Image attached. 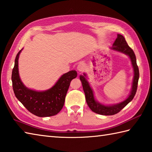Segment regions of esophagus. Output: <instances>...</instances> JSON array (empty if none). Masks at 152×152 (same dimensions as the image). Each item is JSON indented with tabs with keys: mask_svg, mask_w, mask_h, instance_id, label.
I'll list each match as a JSON object with an SVG mask.
<instances>
[{
	"mask_svg": "<svg viewBox=\"0 0 152 152\" xmlns=\"http://www.w3.org/2000/svg\"><path fill=\"white\" fill-rule=\"evenodd\" d=\"M86 68V66H85V64L84 63H80L78 64V66H77V70H78V71H79L80 72H83L85 70Z\"/></svg>",
	"mask_w": 152,
	"mask_h": 152,
	"instance_id": "34e87169",
	"label": "esophagus"
}]
</instances>
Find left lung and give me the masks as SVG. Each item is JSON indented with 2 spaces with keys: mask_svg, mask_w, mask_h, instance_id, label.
Segmentation results:
<instances>
[{
  "mask_svg": "<svg viewBox=\"0 0 152 152\" xmlns=\"http://www.w3.org/2000/svg\"><path fill=\"white\" fill-rule=\"evenodd\" d=\"M111 50L115 52L121 53L129 56L133 68L134 76L132 79L131 90L123 102L115 104H103L97 101L95 96L93 89L90 85L88 80V76L86 73L80 76L81 80L83 90H84L86 100L89 107L92 111L97 114L102 115H113L118 113L121 109L128 105L133 99L137 90L138 82L139 79V70L136 64V58L134 53L132 49L128 45L125 39L121 34H117V37L113 44Z\"/></svg>",
  "mask_w": 152,
  "mask_h": 152,
  "instance_id": "8db88e82",
  "label": "left lung"
}]
</instances>
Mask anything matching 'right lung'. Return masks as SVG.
<instances>
[{"mask_svg": "<svg viewBox=\"0 0 152 152\" xmlns=\"http://www.w3.org/2000/svg\"><path fill=\"white\" fill-rule=\"evenodd\" d=\"M23 49L16 56L12 73V82L15 96L32 114L40 117L54 116L63 107L70 82L76 78L77 72L73 70L62 74L55 85L49 90L37 91L28 88L23 84L19 74L18 59Z\"/></svg>", "mask_w": 152, "mask_h": 152, "instance_id": "right-lung-1", "label": "right lung"}]
</instances>
